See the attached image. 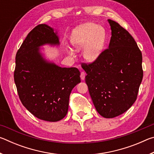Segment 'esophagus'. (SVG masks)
Wrapping results in <instances>:
<instances>
[{"label": "esophagus", "mask_w": 154, "mask_h": 154, "mask_svg": "<svg viewBox=\"0 0 154 154\" xmlns=\"http://www.w3.org/2000/svg\"><path fill=\"white\" fill-rule=\"evenodd\" d=\"M85 72H81V75H80V77H81V79H82V81H83L85 79Z\"/></svg>", "instance_id": "34e87169"}]
</instances>
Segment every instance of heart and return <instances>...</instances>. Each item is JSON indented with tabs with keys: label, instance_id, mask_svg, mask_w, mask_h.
<instances>
[{
	"label": "heart",
	"instance_id": "obj_1",
	"mask_svg": "<svg viewBox=\"0 0 154 154\" xmlns=\"http://www.w3.org/2000/svg\"><path fill=\"white\" fill-rule=\"evenodd\" d=\"M105 32L101 26L92 22L85 23L72 30L71 42L77 50L83 49V57L88 62H93L102 53L105 43ZM72 55L73 51L68 49Z\"/></svg>",
	"mask_w": 154,
	"mask_h": 154
}]
</instances>
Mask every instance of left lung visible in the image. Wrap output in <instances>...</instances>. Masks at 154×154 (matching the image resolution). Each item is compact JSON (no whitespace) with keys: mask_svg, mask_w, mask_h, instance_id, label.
Masks as SVG:
<instances>
[{"mask_svg":"<svg viewBox=\"0 0 154 154\" xmlns=\"http://www.w3.org/2000/svg\"><path fill=\"white\" fill-rule=\"evenodd\" d=\"M111 29L109 48L96 61L83 64L85 82L96 111L105 118L124 113L137 100L142 82V54L128 31L108 20Z\"/></svg>","mask_w":154,"mask_h":154,"instance_id":"1","label":"left lung"}]
</instances>
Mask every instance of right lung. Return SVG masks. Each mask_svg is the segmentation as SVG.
I'll return each mask as SVG.
<instances>
[{"mask_svg":"<svg viewBox=\"0 0 154 154\" xmlns=\"http://www.w3.org/2000/svg\"><path fill=\"white\" fill-rule=\"evenodd\" d=\"M46 44L60 45L57 32L47 24L36 26L17 52L14 81L27 110L42 120L58 122L67 114L71 91L81 82L80 72L44 58L40 47Z\"/></svg>","mask_w":154,"mask_h":154,"instance_id":"add662e5","label":"right lung"}]
</instances>
